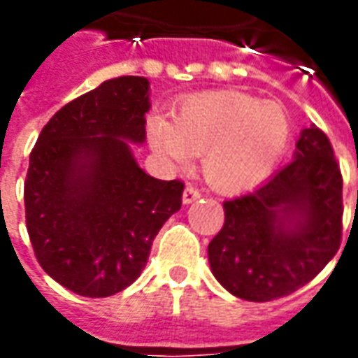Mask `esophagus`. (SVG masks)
<instances>
[{
  "label": "esophagus",
  "mask_w": 358,
  "mask_h": 358,
  "mask_svg": "<svg viewBox=\"0 0 358 358\" xmlns=\"http://www.w3.org/2000/svg\"><path fill=\"white\" fill-rule=\"evenodd\" d=\"M201 197V192L197 189L195 186H186V189H184V195H182V201L186 203V205H189V203H194L195 199H199Z\"/></svg>",
  "instance_id": "obj_1"
}]
</instances>
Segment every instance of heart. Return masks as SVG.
I'll return each instance as SVG.
<instances>
[{"label": "heart", "instance_id": "heart-1", "mask_svg": "<svg viewBox=\"0 0 358 358\" xmlns=\"http://www.w3.org/2000/svg\"><path fill=\"white\" fill-rule=\"evenodd\" d=\"M151 148L176 164L203 155V174L220 192L236 194L261 184L284 155L292 126L274 101L238 92L187 99L174 120L151 117Z\"/></svg>", "mask_w": 358, "mask_h": 358}]
</instances>
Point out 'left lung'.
<instances>
[{
	"instance_id": "8db88e82",
	"label": "left lung",
	"mask_w": 358,
	"mask_h": 358,
	"mask_svg": "<svg viewBox=\"0 0 358 358\" xmlns=\"http://www.w3.org/2000/svg\"><path fill=\"white\" fill-rule=\"evenodd\" d=\"M341 189L330 140L315 124L305 128L292 163L251 194L224 201V226L209 243L220 285L263 303L308 284L341 243Z\"/></svg>"
}]
</instances>
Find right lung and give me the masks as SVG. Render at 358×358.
<instances>
[{
    "instance_id": "add662e5",
    "label": "right lung",
    "mask_w": 358,
    "mask_h": 358,
    "mask_svg": "<svg viewBox=\"0 0 358 358\" xmlns=\"http://www.w3.org/2000/svg\"><path fill=\"white\" fill-rule=\"evenodd\" d=\"M149 80L120 76L66 103L30 153L27 230L38 263L82 297H109L140 276L153 240L182 207L184 182L143 172Z\"/></svg>"
}]
</instances>
